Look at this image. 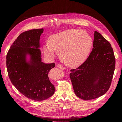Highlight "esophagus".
Segmentation results:
<instances>
[{
	"label": "esophagus",
	"instance_id": "1",
	"mask_svg": "<svg viewBox=\"0 0 122 122\" xmlns=\"http://www.w3.org/2000/svg\"><path fill=\"white\" fill-rule=\"evenodd\" d=\"M56 67L57 68H59L60 69H64V67L60 65V64H57V65H56Z\"/></svg>",
	"mask_w": 122,
	"mask_h": 122
}]
</instances>
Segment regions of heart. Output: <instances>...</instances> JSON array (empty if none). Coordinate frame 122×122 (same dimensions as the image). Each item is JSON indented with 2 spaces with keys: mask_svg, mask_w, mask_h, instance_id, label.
<instances>
[{
  "mask_svg": "<svg viewBox=\"0 0 122 122\" xmlns=\"http://www.w3.org/2000/svg\"><path fill=\"white\" fill-rule=\"evenodd\" d=\"M48 43L43 47L46 56L53 57L55 51L60 52L62 61L73 67L86 60L91 50L93 40L85 30L69 29L52 35L48 39Z\"/></svg>",
  "mask_w": 122,
  "mask_h": 122,
  "instance_id": "obj_1",
  "label": "heart"
}]
</instances>
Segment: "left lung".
<instances>
[{
    "mask_svg": "<svg viewBox=\"0 0 122 122\" xmlns=\"http://www.w3.org/2000/svg\"><path fill=\"white\" fill-rule=\"evenodd\" d=\"M92 52L78 68L70 70L75 93L83 100H92L105 94L111 85L115 68L112 45L95 31Z\"/></svg>",
    "mask_w": 122,
    "mask_h": 122,
    "instance_id": "1",
    "label": "left lung"
}]
</instances>
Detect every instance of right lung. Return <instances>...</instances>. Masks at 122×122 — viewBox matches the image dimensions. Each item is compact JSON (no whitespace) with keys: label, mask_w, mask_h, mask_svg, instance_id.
Listing matches in <instances>:
<instances>
[{"label":"right lung","mask_w":122,"mask_h":122,"mask_svg":"<svg viewBox=\"0 0 122 122\" xmlns=\"http://www.w3.org/2000/svg\"><path fill=\"white\" fill-rule=\"evenodd\" d=\"M44 29H32L19 35L6 56V66L10 81L23 96L41 101L53 96L54 86L48 72L55 63L41 61L40 38Z\"/></svg>","instance_id":"1"}]
</instances>
